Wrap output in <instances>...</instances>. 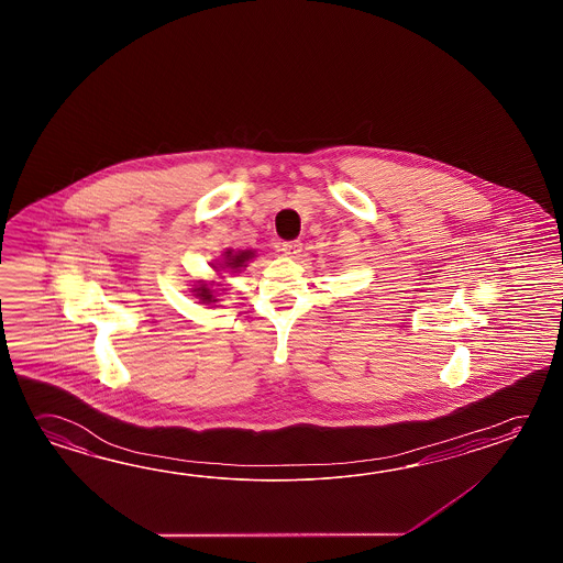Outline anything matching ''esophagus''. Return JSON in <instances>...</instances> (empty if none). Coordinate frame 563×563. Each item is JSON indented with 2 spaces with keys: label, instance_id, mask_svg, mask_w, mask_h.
I'll use <instances>...</instances> for the list:
<instances>
[{
  "label": "esophagus",
  "instance_id": "esophagus-1",
  "mask_svg": "<svg viewBox=\"0 0 563 563\" xmlns=\"http://www.w3.org/2000/svg\"><path fill=\"white\" fill-rule=\"evenodd\" d=\"M282 252H284V255H287V257H298L299 252H301V241H284V243H282Z\"/></svg>",
  "mask_w": 563,
  "mask_h": 563
}]
</instances>
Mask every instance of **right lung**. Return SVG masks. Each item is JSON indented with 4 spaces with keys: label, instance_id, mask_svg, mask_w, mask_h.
I'll return each mask as SVG.
<instances>
[{
    "label": "right lung",
    "instance_id": "obj_1",
    "mask_svg": "<svg viewBox=\"0 0 563 563\" xmlns=\"http://www.w3.org/2000/svg\"><path fill=\"white\" fill-rule=\"evenodd\" d=\"M225 255H228V257H225V267H229V269H240V267H245L243 264H245L247 260H252L253 252H240L235 253V255L231 252H225ZM195 291H197V298L201 299L203 303L216 301L213 296H211L213 289H209L207 286L197 287Z\"/></svg>",
    "mask_w": 563,
    "mask_h": 563
}]
</instances>
